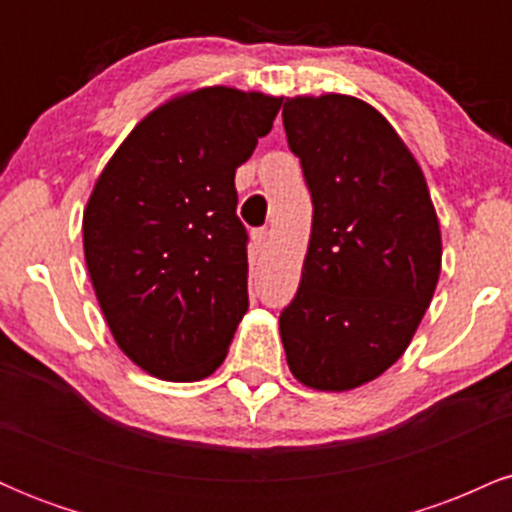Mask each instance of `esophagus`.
Wrapping results in <instances>:
<instances>
[{
    "label": "esophagus",
    "instance_id": "34e87169",
    "mask_svg": "<svg viewBox=\"0 0 512 512\" xmlns=\"http://www.w3.org/2000/svg\"><path fill=\"white\" fill-rule=\"evenodd\" d=\"M252 243H255L257 250L269 248V243H272V231H269V228H257V231H252Z\"/></svg>",
    "mask_w": 512,
    "mask_h": 512
}]
</instances>
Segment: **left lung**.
Listing matches in <instances>:
<instances>
[{
    "instance_id": "1",
    "label": "left lung",
    "mask_w": 512,
    "mask_h": 512,
    "mask_svg": "<svg viewBox=\"0 0 512 512\" xmlns=\"http://www.w3.org/2000/svg\"><path fill=\"white\" fill-rule=\"evenodd\" d=\"M281 117L313 199L281 342L303 385L351 390L383 375L414 337L440 274L438 216L414 156L368 103L298 96Z\"/></svg>"
}]
</instances>
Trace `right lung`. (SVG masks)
Returning a JSON list of instances; mask_svg holds the SVG:
<instances>
[{
	"label": "right lung",
	"instance_id": "obj_1",
	"mask_svg": "<svg viewBox=\"0 0 512 512\" xmlns=\"http://www.w3.org/2000/svg\"><path fill=\"white\" fill-rule=\"evenodd\" d=\"M281 98L199 88L144 117L98 178L84 255L117 346L156 378L202 380L248 310L236 168Z\"/></svg>",
	"mask_w": 512,
	"mask_h": 512
}]
</instances>
